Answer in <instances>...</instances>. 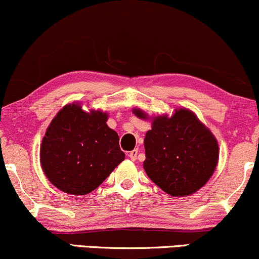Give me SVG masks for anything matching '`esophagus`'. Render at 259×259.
I'll return each instance as SVG.
<instances>
[{
	"mask_svg": "<svg viewBox=\"0 0 259 259\" xmlns=\"http://www.w3.org/2000/svg\"><path fill=\"white\" fill-rule=\"evenodd\" d=\"M138 153H139L138 149H135V150H133V151H130V152H129V157H130V160H132V161H135L136 158H138Z\"/></svg>",
	"mask_w": 259,
	"mask_h": 259,
	"instance_id": "34e87169",
	"label": "esophagus"
}]
</instances>
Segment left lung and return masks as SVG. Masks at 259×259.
Returning a JSON list of instances; mask_svg holds the SVG:
<instances>
[{
    "mask_svg": "<svg viewBox=\"0 0 259 259\" xmlns=\"http://www.w3.org/2000/svg\"><path fill=\"white\" fill-rule=\"evenodd\" d=\"M133 113L149 119L139 108ZM151 119V130L144 140L146 175L172 197H188L198 192L217 168V138L187 108H177L171 116L162 114Z\"/></svg>",
    "mask_w": 259,
    "mask_h": 259,
    "instance_id": "obj_1",
    "label": "left lung"
}]
</instances>
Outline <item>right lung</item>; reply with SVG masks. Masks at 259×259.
<instances>
[{
  "label": "right lung",
  "mask_w": 259,
  "mask_h": 259,
  "mask_svg": "<svg viewBox=\"0 0 259 259\" xmlns=\"http://www.w3.org/2000/svg\"><path fill=\"white\" fill-rule=\"evenodd\" d=\"M108 113L66 104L48 126L40 145V164L61 192L84 195L103 183L124 161L119 136L107 125Z\"/></svg>",
  "instance_id": "1"
}]
</instances>
